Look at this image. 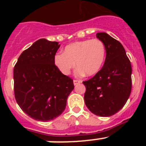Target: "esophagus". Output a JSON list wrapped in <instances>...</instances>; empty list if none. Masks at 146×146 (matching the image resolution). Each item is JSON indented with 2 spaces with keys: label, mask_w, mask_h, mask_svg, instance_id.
Returning <instances> with one entry per match:
<instances>
[{
  "label": "esophagus",
  "mask_w": 146,
  "mask_h": 146,
  "mask_svg": "<svg viewBox=\"0 0 146 146\" xmlns=\"http://www.w3.org/2000/svg\"><path fill=\"white\" fill-rule=\"evenodd\" d=\"M81 81L80 80H74V86H77L78 85L79 83H80Z\"/></svg>",
  "instance_id": "1"
}]
</instances>
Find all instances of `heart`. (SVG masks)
Wrapping results in <instances>:
<instances>
[{
	"mask_svg": "<svg viewBox=\"0 0 146 146\" xmlns=\"http://www.w3.org/2000/svg\"><path fill=\"white\" fill-rule=\"evenodd\" d=\"M106 57V47L99 38L86 39L67 45L64 53H57L54 62L58 69L68 75L75 67L77 74L86 76L96 74L102 67Z\"/></svg>",
	"mask_w": 146,
	"mask_h": 146,
	"instance_id": "1",
	"label": "heart"
}]
</instances>
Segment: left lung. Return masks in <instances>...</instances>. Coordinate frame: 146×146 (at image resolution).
<instances>
[{
    "mask_svg": "<svg viewBox=\"0 0 146 146\" xmlns=\"http://www.w3.org/2000/svg\"><path fill=\"white\" fill-rule=\"evenodd\" d=\"M104 42V66L92 78L84 81L85 103L91 113L111 116L125 105L131 91V66L123 45L106 33H96Z\"/></svg>",
    "mask_w": 146,
    "mask_h": 146,
    "instance_id": "8db88e82",
    "label": "left lung"
}]
</instances>
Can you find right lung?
Segmentation results:
<instances>
[{
	"label": "right lung",
	"instance_id": "right-lung-1",
	"mask_svg": "<svg viewBox=\"0 0 146 146\" xmlns=\"http://www.w3.org/2000/svg\"><path fill=\"white\" fill-rule=\"evenodd\" d=\"M59 47L57 42L38 39L22 52L14 68L17 103L37 121H48L59 116L74 89L73 80L62 74L54 62Z\"/></svg>",
	"mask_w": 146,
	"mask_h": 146
}]
</instances>
